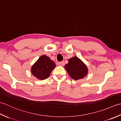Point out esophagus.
<instances>
[{
  "instance_id": "34e87169",
  "label": "esophagus",
  "mask_w": 121,
  "mask_h": 121,
  "mask_svg": "<svg viewBox=\"0 0 121 121\" xmlns=\"http://www.w3.org/2000/svg\"><path fill=\"white\" fill-rule=\"evenodd\" d=\"M60 65L61 66H63L65 65V63H64V61H61V62L60 63Z\"/></svg>"
}]
</instances>
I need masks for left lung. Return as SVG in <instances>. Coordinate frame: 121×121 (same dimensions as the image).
I'll return each instance as SVG.
<instances>
[{"label": "left lung", "mask_w": 121, "mask_h": 121, "mask_svg": "<svg viewBox=\"0 0 121 121\" xmlns=\"http://www.w3.org/2000/svg\"><path fill=\"white\" fill-rule=\"evenodd\" d=\"M65 68L70 77L75 80L85 77L88 73L87 66L77 56L69 59L68 63L66 64Z\"/></svg>", "instance_id": "obj_1"}]
</instances>
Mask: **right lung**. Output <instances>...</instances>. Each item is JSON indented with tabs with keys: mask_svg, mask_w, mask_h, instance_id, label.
<instances>
[{
	"mask_svg": "<svg viewBox=\"0 0 121 121\" xmlns=\"http://www.w3.org/2000/svg\"><path fill=\"white\" fill-rule=\"evenodd\" d=\"M56 65L50 58L45 55H42L31 67V73L39 80H44L50 76Z\"/></svg>",
	"mask_w": 121,
	"mask_h": 121,
	"instance_id": "1",
	"label": "right lung"
}]
</instances>
